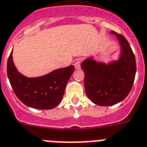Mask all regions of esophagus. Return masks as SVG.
<instances>
[{"label":"esophagus","mask_w":147,"mask_h":147,"mask_svg":"<svg viewBox=\"0 0 147 147\" xmlns=\"http://www.w3.org/2000/svg\"><path fill=\"white\" fill-rule=\"evenodd\" d=\"M80 65H81V60L78 59L77 61H75L74 63V67L76 70H78V69H80Z\"/></svg>","instance_id":"1"}]
</instances>
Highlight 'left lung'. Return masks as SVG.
I'll return each mask as SVG.
<instances>
[{"mask_svg": "<svg viewBox=\"0 0 147 147\" xmlns=\"http://www.w3.org/2000/svg\"><path fill=\"white\" fill-rule=\"evenodd\" d=\"M110 33L115 35L120 47L117 59L105 63L90 56L81 63L86 94L94 103L101 106L115 105L126 98L136 74L135 55L126 38L114 31Z\"/></svg>", "mask_w": 147, "mask_h": 147, "instance_id": "left-lung-1", "label": "left lung"}]
</instances>
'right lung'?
I'll return each instance as SVG.
<instances>
[{
  "instance_id": "1",
  "label": "right lung",
  "mask_w": 147,
  "mask_h": 147,
  "mask_svg": "<svg viewBox=\"0 0 147 147\" xmlns=\"http://www.w3.org/2000/svg\"><path fill=\"white\" fill-rule=\"evenodd\" d=\"M74 71V66L70 65L44 76L27 77L16 68L12 51L7 61V75L16 95L24 105L36 109H52L58 106Z\"/></svg>"
}]
</instances>
